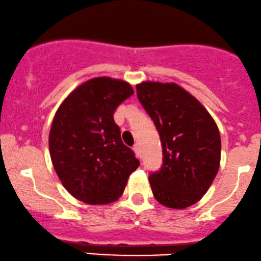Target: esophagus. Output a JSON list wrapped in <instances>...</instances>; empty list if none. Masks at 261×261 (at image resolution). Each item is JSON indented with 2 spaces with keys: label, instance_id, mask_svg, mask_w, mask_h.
I'll use <instances>...</instances> for the list:
<instances>
[{
  "label": "esophagus",
  "instance_id": "1",
  "mask_svg": "<svg viewBox=\"0 0 261 261\" xmlns=\"http://www.w3.org/2000/svg\"><path fill=\"white\" fill-rule=\"evenodd\" d=\"M133 150H134V152H136V154H137L138 158H142V150H140L139 144H134Z\"/></svg>",
  "mask_w": 261,
  "mask_h": 261
}]
</instances>
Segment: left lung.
I'll return each instance as SVG.
<instances>
[{
	"instance_id": "left-lung-1",
	"label": "left lung",
	"mask_w": 261,
	"mask_h": 261,
	"mask_svg": "<svg viewBox=\"0 0 261 261\" xmlns=\"http://www.w3.org/2000/svg\"><path fill=\"white\" fill-rule=\"evenodd\" d=\"M137 95L162 145V166L149 176L152 194L171 209L191 206L203 198L219 171V128L205 107L174 83H140Z\"/></svg>"
}]
</instances>
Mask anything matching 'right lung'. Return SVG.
Segmentation results:
<instances>
[{
    "label": "right lung",
    "instance_id": "1",
    "mask_svg": "<svg viewBox=\"0 0 261 261\" xmlns=\"http://www.w3.org/2000/svg\"><path fill=\"white\" fill-rule=\"evenodd\" d=\"M127 82L90 79L73 90L52 121L48 146L64 188L87 204L116 201L139 166L113 121L119 103L133 95Z\"/></svg>",
    "mask_w": 261,
    "mask_h": 261
}]
</instances>
